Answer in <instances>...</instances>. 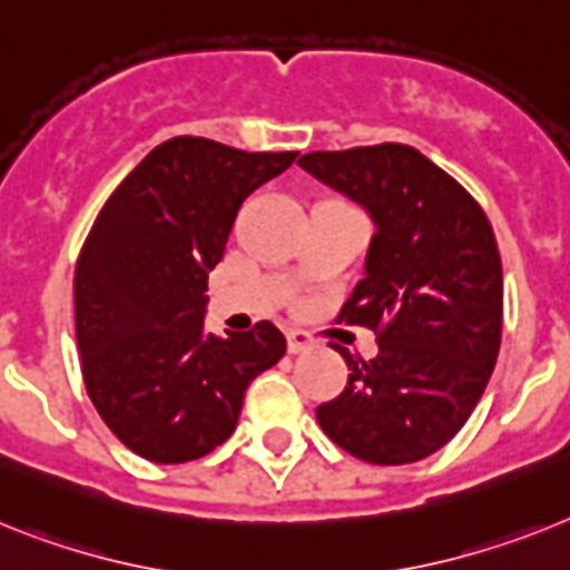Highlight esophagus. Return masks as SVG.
I'll list each match as a JSON object with an SVG mask.
<instances>
[{
  "label": "esophagus",
  "instance_id": "34e87169",
  "mask_svg": "<svg viewBox=\"0 0 570 570\" xmlns=\"http://www.w3.org/2000/svg\"><path fill=\"white\" fill-rule=\"evenodd\" d=\"M315 346V338L309 333H304V330H289L286 333V350L289 353H306V350H313Z\"/></svg>",
  "mask_w": 570,
  "mask_h": 570
}]
</instances>
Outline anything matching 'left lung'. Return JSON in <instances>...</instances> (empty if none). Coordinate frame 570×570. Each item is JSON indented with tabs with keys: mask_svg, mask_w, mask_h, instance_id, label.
Here are the masks:
<instances>
[{
	"mask_svg": "<svg viewBox=\"0 0 570 570\" xmlns=\"http://www.w3.org/2000/svg\"><path fill=\"white\" fill-rule=\"evenodd\" d=\"M309 175L375 220L367 275L338 324L373 330L379 355H344V393L318 424L370 464H410L453 439L482 399L502 344V257L462 183L404 142L309 151Z\"/></svg>",
	"mask_w": 570,
	"mask_h": 570,
	"instance_id": "obj_1",
	"label": "left lung"
}]
</instances>
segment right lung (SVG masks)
<instances>
[{
	"mask_svg": "<svg viewBox=\"0 0 570 570\" xmlns=\"http://www.w3.org/2000/svg\"><path fill=\"white\" fill-rule=\"evenodd\" d=\"M295 157L171 137L94 220L73 272L79 367L100 419L137 456L212 453L235 430L249 381L286 353L269 321L206 333L203 306L240 203Z\"/></svg>",
	"mask_w": 570,
	"mask_h": 570,
	"instance_id": "obj_1",
	"label": "right lung"
}]
</instances>
